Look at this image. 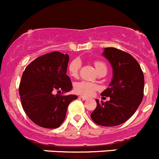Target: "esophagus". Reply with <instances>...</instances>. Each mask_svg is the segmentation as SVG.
<instances>
[{"mask_svg":"<svg viewBox=\"0 0 159 159\" xmlns=\"http://www.w3.org/2000/svg\"><path fill=\"white\" fill-rule=\"evenodd\" d=\"M80 98H81V99H82V100H89V98H87V97H85V96H80Z\"/></svg>","mask_w":159,"mask_h":159,"instance_id":"obj_1","label":"esophagus"}]
</instances>
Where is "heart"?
<instances>
[{"instance_id":"b5f03b06","label":"heart","mask_w":159,"mask_h":159,"mask_svg":"<svg viewBox=\"0 0 159 159\" xmlns=\"http://www.w3.org/2000/svg\"><path fill=\"white\" fill-rule=\"evenodd\" d=\"M81 66V63L79 59L75 58L72 60L68 65V72H69L70 76H72L73 78H77L78 76V74H79ZM94 66H95L97 72L102 71V70L107 71L106 65H105V62L102 61H94ZM98 89V87L95 84L84 81L78 82L75 86V91L78 94H83V95L85 96L93 95Z\"/></svg>"}]
</instances>
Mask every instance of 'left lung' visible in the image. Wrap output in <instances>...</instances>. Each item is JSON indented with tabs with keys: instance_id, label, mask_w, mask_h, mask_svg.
Instances as JSON below:
<instances>
[{
	"instance_id": "obj_1",
	"label": "left lung",
	"mask_w": 159,
	"mask_h": 159,
	"mask_svg": "<svg viewBox=\"0 0 159 159\" xmlns=\"http://www.w3.org/2000/svg\"><path fill=\"white\" fill-rule=\"evenodd\" d=\"M102 54L111 65L113 78L101 95L110 100L96 99L97 107L91 118L97 125L112 127L125 122L136 111L143 99L145 79L139 64L129 53L105 48Z\"/></svg>"
}]
</instances>
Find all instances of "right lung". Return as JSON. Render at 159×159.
Segmentation results:
<instances>
[{"instance_id": "1", "label": "right lung", "mask_w": 159, "mask_h": 159, "mask_svg": "<svg viewBox=\"0 0 159 159\" xmlns=\"http://www.w3.org/2000/svg\"><path fill=\"white\" fill-rule=\"evenodd\" d=\"M68 61V54L54 51L37 57L23 72L19 85L22 107L28 118L41 127H59L68 105L78 98L62 94L72 89L66 74ZM56 91L60 94L55 95Z\"/></svg>"}]
</instances>
